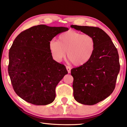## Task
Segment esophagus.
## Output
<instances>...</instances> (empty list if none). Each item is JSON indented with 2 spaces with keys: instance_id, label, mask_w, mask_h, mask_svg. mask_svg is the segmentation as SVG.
I'll list each match as a JSON object with an SVG mask.
<instances>
[{
  "instance_id": "1",
  "label": "esophagus",
  "mask_w": 127,
  "mask_h": 127,
  "mask_svg": "<svg viewBox=\"0 0 127 127\" xmlns=\"http://www.w3.org/2000/svg\"><path fill=\"white\" fill-rule=\"evenodd\" d=\"M66 68L67 72H68V73H70V70H71V68L69 66H66Z\"/></svg>"
}]
</instances>
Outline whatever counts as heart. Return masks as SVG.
Here are the masks:
<instances>
[{
	"label": "heart",
	"instance_id": "b5f03b06",
	"mask_svg": "<svg viewBox=\"0 0 127 127\" xmlns=\"http://www.w3.org/2000/svg\"><path fill=\"white\" fill-rule=\"evenodd\" d=\"M95 41L93 36L69 31L60 34L58 40L49 44V50L53 58L60 62L66 56L74 65L79 66L87 63L93 56Z\"/></svg>",
	"mask_w": 127,
	"mask_h": 127
}]
</instances>
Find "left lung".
<instances>
[{
	"label": "left lung",
	"instance_id": "left-lung-1",
	"mask_svg": "<svg viewBox=\"0 0 127 127\" xmlns=\"http://www.w3.org/2000/svg\"><path fill=\"white\" fill-rule=\"evenodd\" d=\"M70 27L95 40V50L90 60L71 70L74 99L83 105H95L107 98L115 88L120 67L117 50L108 34L99 28Z\"/></svg>",
	"mask_w": 127,
	"mask_h": 127
}]
</instances>
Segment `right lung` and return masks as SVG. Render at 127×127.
<instances>
[{"instance_id":"add662e5","label":"right lung","mask_w":127,"mask_h":127,"mask_svg":"<svg viewBox=\"0 0 127 127\" xmlns=\"http://www.w3.org/2000/svg\"><path fill=\"white\" fill-rule=\"evenodd\" d=\"M66 27L34 26L23 31L9 50L8 72L15 93L25 101L46 105L55 98V88L67 74L65 66L53 60L49 44Z\"/></svg>"}]
</instances>
